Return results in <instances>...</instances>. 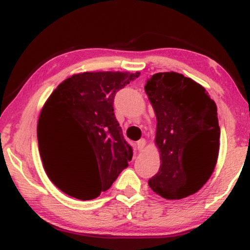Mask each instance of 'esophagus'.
I'll return each mask as SVG.
<instances>
[{
    "mask_svg": "<svg viewBox=\"0 0 250 250\" xmlns=\"http://www.w3.org/2000/svg\"><path fill=\"white\" fill-rule=\"evenodd\" d=\"M146 147V140L145 139H141L140 141H137V149H139L140 151H142L143 149Z\"/></svg>",
    "mask_w": 250,
    "mask_h": 250,
    "instance_id": "34e87169",
    "label": "esophagus"
}]
</instances>
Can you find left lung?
Instances as JSON below:
<instances>
[{
  "mask_svg": "<svg viewBox=\"0 0 250 250\" xmlns=\"http://www.w3.org/2000/svg\"><path fill=\"white\" fill-rule=\"evenodd\" d=\"M145 90L156 115L162 161L149 186L167 200L193 195L211 176L219 156L216 104L202 85L174 71L154 74Z\"/></svg>",
  "mask_w": 250,
  "mask_h": 250,
  "instance_id": "8db88e82",
  "label": "left lung"
}]
</instances>
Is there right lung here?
<instances>
[{
	"label": "right lung",
	"instance_id": "1",
	"mask_svg": "<svg viewBox=\"0 0 250 250\" xmlns=\"http://www.w3.org/2000/svg\"><path fill=\"white\" fill-rule=\"evenodd\" d=\"M140 73L97 71L68 77L43 105L37 141L51 182L79 200L108 190L133 157L114 114V99Z\"/></svg>",
	"mask_w": 250,
	"mask_h": 250
}]
</instances>
